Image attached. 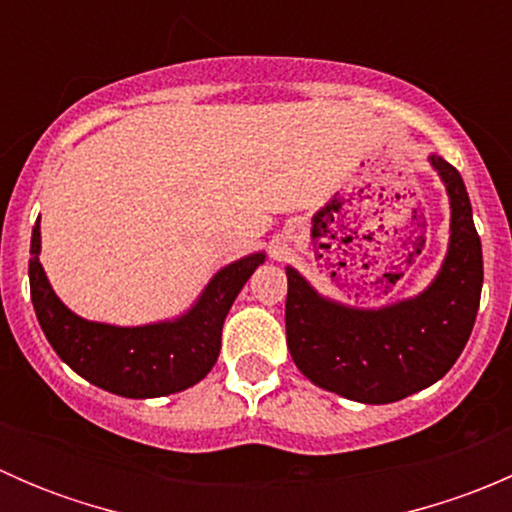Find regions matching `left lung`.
<instances>
[{"instance_id": "1", "label": "left lung", "mask_w": 512, "mask_h": 512, "mask_svg": "<svg viewBox=\"0 0 512 512\" xmlns=\"http://www.w3.org/2000/svg\"><path fill=\"white\" fill-rule=\"evenodd\" d=\"M451 198V242L426 292L381 309L319 297L287 267L285 327L297 369L312 384L361 404H391L436 384L456 364L476 324L483 250L461 173L431 156Z\"/></svg>"}]
</instances>
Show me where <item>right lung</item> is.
<instances>
[{"instance_id":"right-lung-1","label":"right lung","mask_w":512,"mask_h":512,"mask_svg":"<svg viewBox=\"0 0 512 512\" xmlns=\"http://www.w3.org/2000/svg\"><path fill=\"white\" fill-rule=\"evenodd\" d=\"M39 220L32 230L29 289L46 339L79 376L126 399H156L198 384L220 354L223 322L242 285L265 255L242 257L220 270L203 297L175 322L111 327L86 322L61 304L39 262Z\"/></svg>"}]
</instances>
